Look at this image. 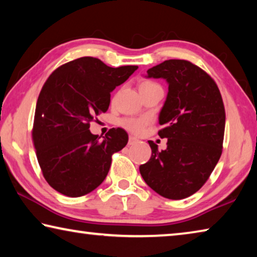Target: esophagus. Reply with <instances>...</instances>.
I'll return each mask as SVG.
<instances>
[{
  "mask_svg": "<svg viewBox=\"0 0 257 257\" xmlns=\"http://www.w3.org/2000/svg\"><path fill=\"white\" fill-rule=\"evenodd\" d=\"M137 142V138L136 137H134V136H130L129 137V141H128V144L129 145H133V144H135V143Z\"/></svg>",
  "mask_w": 257,
  "mask_h": 257,
  "instance_id": "obj_1",
  "label": "esophagus"
}]
</instances>
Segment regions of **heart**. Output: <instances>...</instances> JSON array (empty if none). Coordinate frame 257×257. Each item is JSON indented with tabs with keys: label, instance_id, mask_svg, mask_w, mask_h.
Segmentation results:
<instances>
[{
	"label": "heart",
	"instance_id": "heart-1",
	"mask_svg": "<svg viewBox=\"0 0 257 257\" xmlns=\"http://www.w3.org/2000/svg\"><path fill=\"white\" fill-rule=\"evenodd\" d=\"M155 82L152 81H144L142 82L141 86H139V89L147 88V87L155 86ZM120 124L122 125L124 129H127L128 132L134 133V134H141L144 132L145 125L147 124V120L145 119H135V118H125L120 121Z\"/></svg>",
	"mask_w": 257,
	"mask_h": 257
}]
</instances>
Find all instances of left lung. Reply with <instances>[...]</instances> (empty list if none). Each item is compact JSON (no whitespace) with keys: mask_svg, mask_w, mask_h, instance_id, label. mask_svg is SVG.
I'll list each match as a JSON object with an SVG mask.
<instances>
[{"mask_svg":"<svg viewBox=\"0 0 257 257\" xmlns=\"http://www.w3.org/2000/svg\"><path fill=\"white\" fill-rule=\"evenodd\" d=\"M149 78L169 84L160 112L159 132L167 150L152 141V155L142 164L143 179L161 196L182 199L202 188L222 154L225 111L215 81L187 60H167L147 70Z\"/></svg>","mask_w":257,"mask_h":257,"instance_id":"left-lung-1","label":"left lung"}]
</instances>
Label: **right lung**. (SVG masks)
I'll return each mask as SVG.
<instances>
[{"instance_id":"obj_1","label":"right lung","mask_w":257,"mask_h":257,"mask_svg":"<svg viewBox=\"0 0 257 257\" xmlns=\"http://www.w3.org/2000/svg\"><path fill=\"white\" fill-rule=\"evenodd\" d=\"M137 69L111 68L84 56L62 64L47 78L37 99L32 135L43 176L52 188L79 197L105 179L112 155L127 145L128 135L112 128L101 141L90 133V122L107 111L112 90Z\"/></svg>"}]
</instances>
